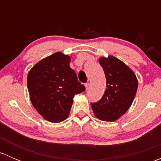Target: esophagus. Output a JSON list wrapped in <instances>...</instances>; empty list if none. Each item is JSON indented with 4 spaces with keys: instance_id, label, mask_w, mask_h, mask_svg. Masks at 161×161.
I'll use <instances>...</instances> for the list:
<instances>
[{
    "instance_id": "esophagus-1",
    "label": "esophagus",
    "mask_w": 161,
    "mask_h": 161,
    "mask_svg": "<svg viewBox=\"0 0 161 161\" xmlns=\"http://www.w3.org/2000/svg\"><path fill=\"white\" fill-rule=\"evenodd\" d=\"M85 86H86V90H88L89 86H90V83H89V82H86V83L85 84Z\"/></svg>"
}]
</instances>
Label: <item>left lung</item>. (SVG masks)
Returning a JSON list of instances; mask_svg holds the SVG:
<instances>
[{
    "label": "left lung",
    "mask_w": 161,
    "mask_h": 161,
    "mask_svg": "<svg viewBox=\"0 0 161 161\" xmlns=\"http://www.w3.org/2000/svg\"><path fill=\"white\" fill-rule=\"evenodd\" d=\"M99 63L106 76V90L100 100L91 103L100 120L113 121L128 111L138 88L136 75L122 61L113 56L101 58Z\"/></svg>",
    "instance_id": "1"
}]
</instances>
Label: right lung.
Returning a JSON list of instances; mask_svg holds the SVG:
<instances>
[{"instance_id": "obj_1", "label": "right lung", "mask_w": 161, "mask_h": 161, "mask_svg": "<svg viewBox=\"0 0 161 161\" xmlns=\"http://www.w3.org/2000/svg\"><path fill=\"white\" fill-rule=\"evenodd\" d=\"M70 61L69 55L58 52L37 63L27 76L32 105L50 122L65 120L75 95L86 90L69 66Z\"/></svg>"}]
</instances>
